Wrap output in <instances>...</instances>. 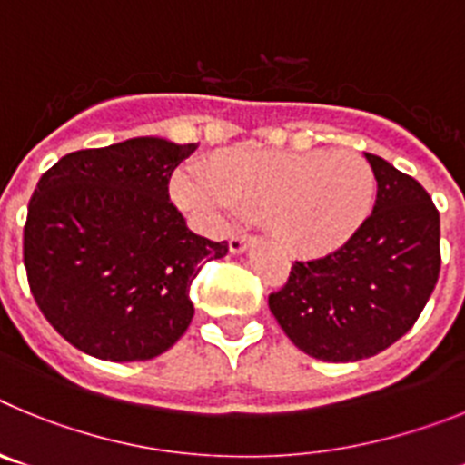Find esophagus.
I'll return each mask as SVG.
<instances>
[{"label": "esophagus", "mask_w": 465, "mask_h": 465, "mask_svg": "<svg viewBox=\"0 0 465 465\" xmlns=\"http://www.w3.org/2000/svg\"><path fill=\"white\" fill-rule=\"evenodd\" d=\"M249 244H252V235H246V232H235L230 237V252L232 253H244Z\"/></svg>", "instance_id": "34e87169"}]
</instances>
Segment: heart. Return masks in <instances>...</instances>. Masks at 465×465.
Returning <instances> with one entry per match:
<instances>
[{
  "mask_svg": "<svg viewBox=\"0 0 465 465\" xmlns=\"http://www.w3.org/2000/svg\"><path fill=\"white\" fill-rule=\"evenodd\" d=\"M375 172L351 151H225L207 170L174 179V197L216 221L225 213L265 219L274 240L300 256H323L363 228L375 204Z\"/></svg>",
  "mask_w": 465,
  "mask_h": 465,
  "instance_id": "heart-1",
  "label": "heart"
}]
</instances>
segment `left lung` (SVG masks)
<instances>
[{"label": "left lung", "mask_w": 465, "mask_h": 465, "mask_svg": "<svg viewBox=\"0 0 465 465\" xmlns=\"http://www.w3.org/2000/svg\"><path fill=\"white\" fill-rule=\"evenodd\" d=\"M377 179L372 213L338 252L295 261L268 305L291 342L331 363L371 359L401 340L440 274V213L424 186L365 153Z\"/></svg>", "instance_id": "1"}]
</instances>
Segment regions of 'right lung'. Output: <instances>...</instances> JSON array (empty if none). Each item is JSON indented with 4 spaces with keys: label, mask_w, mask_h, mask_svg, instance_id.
Listing matches in <instances>:
<instances>
[{
    "label": "right lung",
    "mask_w": 465,
    "mask_h": 465,
    "mask_svg": "<svg viewBox=\"0 0 465 465\" xmlns=\"http://www.w3.org/2000/svg\"><path fill=\"white\" fill-rule=\"evenodd\" d=\"M195 143L137 137L63 155L27 207L23 261L36 305L69 344L104 361H149L191 323V283L228 242L188 230L172 172Z\"/></svg>",
    "instance_id": "obj_1"
}]
</instances>
